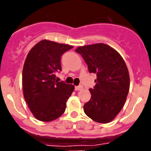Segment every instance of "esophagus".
Segmentation results:
<instances>
[{"instance_id": "obj_1", "label": "esophagus", "mask_w": 151, "mask_h": 151, "mask_svg": "<svg viewBox=\"0 0 151 151\" xmlns=\"http://www.w3.org/2000/svg\"><path fill=\"white\" fill-rule=\"evenodd\" d=\"M83 88V85H79V86H76L75 87V90L76 91H81L82 89Z\"/></svg>"}]
</instances>
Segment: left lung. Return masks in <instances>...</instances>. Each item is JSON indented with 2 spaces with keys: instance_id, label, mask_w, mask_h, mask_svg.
Instances as JSON below:
<instances>
[{
  "instance_id": "obj_1",
  "label": "left lung",
  "mask_w": 151,
  "mask_h": 151,
  "mask_svg": "<svg viewBox=\"0 0 151 151\" xmlns=\"http://www.w3.org/2000/svg\"><path fill=\"white\" fill-rule=\"evenodd\" d=\"M88 65L90 73L96 75V85L90 88L91 99L84 112L96 122L112 121L122 109L129 91L130 79L121 55L105 44L79 47L75 50Z\"/></svg>"
}]
</instances>
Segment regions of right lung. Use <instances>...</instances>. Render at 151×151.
<instances>
[{
  "label": "right lung",
  "instance_id": "add662e5",
  "mask_svg": "<svg viewBox=\"0 0 151 151\" xmlns=\"http://www.w3.org/2000/svg\"><path fill=\"white\" fill-rule=\"evenodd\" d=\"M72 47L42 40L27 55L22 70L23 95L29 109L39 121H54L65 112L74 86L57 81L55 73L62 70L61 55Z\"/></svg>",
  "mask_w": 151,
  "mask_h": 151
}]
</instances>
